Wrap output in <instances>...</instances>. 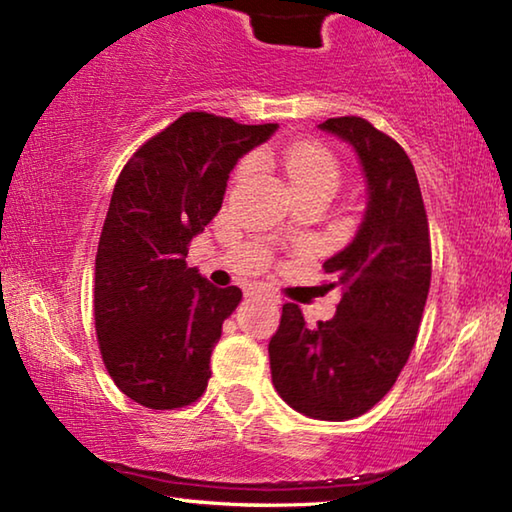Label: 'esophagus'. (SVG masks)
I'll use <instances>...</instances> for the list:
<instances>
[{
    "mask_svg": "<svg viewBox=\"0 0 512 512\" xmlns=\"http://www.w3.org/2000/svg\"><path fill=\"white\" fill-rule=\"evenodd\" d=\"M250 296L264 298V300H268V302H273V305L277 302V298L273 296V293H271V291H266V289H253V291H250Z\"/></svg>",
    "mask_w": 512,
    "mask_h": 512,
    "instance_id": "obj_1",
    "label": "esophagus"
}]
</instances>
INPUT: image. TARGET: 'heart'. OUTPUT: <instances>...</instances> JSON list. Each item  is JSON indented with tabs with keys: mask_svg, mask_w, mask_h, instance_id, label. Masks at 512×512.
<instances>
[{
	"mask_svg": "<svg viewBox=\"0 0 512 512\" xmlns=\"http://www.w3.org/2000/svg\"><path fill=\"white\" fill-rule=\"evenodd\" d=\"M259 158L280 164L293 192L307 187H327L334 192L339 185V164L334 155L314 142H296L280 153H262ZM250 167L253 162H244V167L239 169L241 176L248 173Z\"/></svg>",
	"mask_w": 512,
	"mask_h": 512,
	"instance_id": "heart-1",
	"label": "heart"
}]
</instances>
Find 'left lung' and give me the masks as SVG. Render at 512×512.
<instances>
[{"mask_svg":"<svg viewBox=\"0 0 512 512\" xmlns=\"http://www.w3.org/2000/svg\"><path fill=\"white\" fill-rule=\"evenodd\" d=\"M320 131L352 146L366 178V210L348 246L325 262L343 298L309 327L293 302L268 343L275 391L316 420H350L391 391L413 350L431 284L429 223L409 155L361 117Z\"/></svg>","mask_w":512,"mask_h":512,"instance_id":"8db88e82","label":"left lung"}]
</instances>
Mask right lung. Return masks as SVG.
Masks as SVG:
<instances>
[{"mask_svg": "<svg viewBox=\"0 0 512 512\" xmlns=\"http://www.w3.org/2000/svg\"><path fill=\"white\" fill-rule=\"evenodd\" d=\"M277 124L185 112L119 173L94 264V325L117 388L146 409L196 402L241 289L189 268V244L221 210L230 171Z\"/></svg>", "mask_w": 512, "mask_h": 512, "instance_id": "obj_1", "label": "right lung"}]
</instances>
